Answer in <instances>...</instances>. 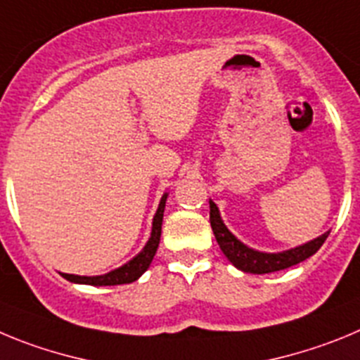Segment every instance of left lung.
I'll return each instance as SVG.
<instances>
[{"label":"left lung","mask_w":360,"mask_h":360,"mask_svg":"<svg viewBox=\"0 0 360 360\" xmlns=\"http://www.w3.org/2000/svg\"><path fill=\"white\" fill-rule=\"evenodd\" d=\"M210 224H212L213 235L217 238V244L222 249L224 257L235 265L236 269H240L244 273H252V274H267L274 273V271H281V269L292 267V265L300 264V262L307 260L317 252V249L321 248L323 242L326 240V236L330 235V231L323 233L314 240L307 242V244L296 245L292 249H287V251L280 252H264L257 251V249L249 248L244 242H240L226 228L224 220L220 217L219 208L217 204L210 199Z\"/></svg>","instance_id":"8db88e82"}]
</instances>
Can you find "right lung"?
<instances>
[{"label":"right lung","mask_w":360,"mask_h":360,"mask_svg":"<svg viewBox=\"0 0 360 360\" xmlns=\"http://www.w3.org/2000/svg\"><path fill=\"white\" fill-rule=\"evenodd\" d=\"M168 193L165 192L163 197L160 200V206H158V212L152 219V231L150 238L145 244V248L141 249L138 255H136L132 260H129L127 264H124L122 267L115 269L108 274H100V276H79V274H68L60 273L63 278H66L71 283H82V285H93V287H105V285H124V283H132L136 281L141 274L150 267L152 258L156 255L158 245H160L161 238V224H163V212L165 204H167Z\"/></svg>","instance_id":"obj_1"}]
</instances>
